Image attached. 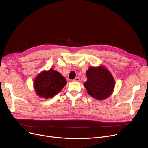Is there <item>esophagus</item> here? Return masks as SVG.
I'll use <instances>...</instances> for the list:
<instances>
[{"label":"esophagus","mask_w":148,"mask_h":148,"mask_svg":"<svg viewBox=\"0 0 148 148\" xmlns=\"http://www.w3.org/2000/svg\"><path fill=\"white\" fill-rule=\"evenodd\" d=\"M79 80H80L79 77H76V78L73 80V82H79Z\"/></svg>","instance_id":"1"}]
</instances>
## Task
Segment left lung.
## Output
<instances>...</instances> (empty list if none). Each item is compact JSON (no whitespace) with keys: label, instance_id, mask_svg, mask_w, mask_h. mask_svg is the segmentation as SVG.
<instances>
[{"label":"left lung","instance_id":"left-lung-1","mask_svg":"<svg viewBox=\"0 0 148 148\" xmlns=\"http://www.w3.org/2000/svg\"><path fill=\"white\" fill-rule=\"evenodd\" d=\"M86 74L88 79L84 86L88 93L94 99L104 100L112 94L115 81L105 66L90 67Z\"/></svg>","mask_w":148,"mask_h":148}]
</instances>
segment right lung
I'll use <instances>...</instances> for the list:
<instances>
[{"label": "right lung", "mask_w": 148, "mask_h": 148, "mask_svg": "<svg viewBox=\"0 0 148 148\" xmlns=\"http://www.w3.org/2000/svg\"><path fill=\"white\" fill-rule=\"evenodd\" d=\"M66 83V80L59 72L51 68L43 71L36 76L34 88L40 97L49 99L59 93Z\"/></svg>", "instance_id": "obj_1"}]
</instances>
